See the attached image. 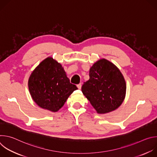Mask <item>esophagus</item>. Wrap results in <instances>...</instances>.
Returning a JSON list of instances; mask_svg holds the SVG:
<instances>
[{
  "mask_svg": "<svg viewBox=\"0 0 157 157\" xmlns=\"http://www.w3.org/2000/svg\"><path fill=\"white\" fill-rule=\"evenodd\" d=\"M77 87H78V88L79 89H81V84L79 83V84H78V85H77Z\"/></svg>",
  "mask_w": 157,
  "mask_h": 157,
  "instance_id": "esophagus-1",
  "label": "esophagus"
}]
</instances>
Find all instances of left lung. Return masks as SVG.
<instances>
[{
	"instance_id": "obj_1",
	"label": "left lung",
	"mask_w": 157,
	"mask_h": 157,
	"mask_svg": "<svg viewBox=\"0 0 157 157\" xmlns=\"http://www.w3.org/2000/svg\"><path fill=\"white\" fill-rule=\"evenodd\" d=\"M81 90L99 114H105L117 109L123 102L126 83L120 70L105 59L95 63L89 70V79Z\"/></svg>"
}]
</instances>
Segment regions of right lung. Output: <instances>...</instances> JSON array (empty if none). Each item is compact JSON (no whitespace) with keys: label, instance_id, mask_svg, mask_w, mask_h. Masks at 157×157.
<instances>
[{"label":"right lung","instance_id":"add662e5","mask_svg":"<svg viewBox=\"0 0 157 157\" xmlns=\"http://www.w3.org/2000/svg\"><path fill=\"white\" fill-rule=\"evenodd\" d=\"M28 86L30 95L40 107L52 112L61 109L78 87L70 83L61 64L48 57L31 74Z\"/></svg>","mask_w":157,"mask_h":157}]
</instances>
